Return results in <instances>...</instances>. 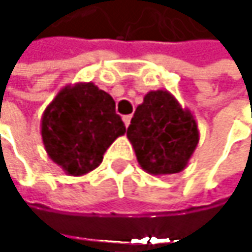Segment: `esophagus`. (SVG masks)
I'll return each instance as SVG.
<instances>
[{"instance_id": "34e87169", "label": "esophagus", "mask_w": 252, "mask_h": 252, "mask_svg": "<svg viewBox=\"0 0 252 252\" xmlns=\"http://www.w3.org/2000/svg\"><path fill=\"white\" fill-rule=\"evenodd\" d=\"M123 121H124V126H128L131 124V115H126V117H123Z\"/></svg>"}]
</instances>
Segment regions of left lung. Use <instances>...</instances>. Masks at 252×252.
<instances>
[{
	"instance_id": "1",
	"label": "left lung",
	"mask_w": 252,
	"mask_h": 252,
	"mask_svg": "<svg viewBox=\"0 0 252 252\" xmlns=\"http://www.w3.org/2000/svg\"><path fill=\"white\" fill-rule=\"evenodd\" d=\"M126 137L138 165L152 175L185 169L200 140L197 121L168 90L149 92L131 118Z\"/></svg>"
}]
</instances>
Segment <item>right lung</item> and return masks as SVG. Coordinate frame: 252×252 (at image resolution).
Listing matches in <instances>:
<instances>
[{
    "instance_id": "obj_1",
    "label": "right lung",
    "mask_w": 252,
    "mask_h": 252,
    "mask_svg": "<svg viewBox=\"0 0 252 252\" xmlns=\"http://www.w3.org/2000/svg\"><path fill=\"white\" fill-rule=\"evenodd\" d=\"M40 134L52 162L67 175L81 176L102 163L126 126L111 94L93 83H76L63 87L46 106Z\"/></svg>"
}]
</instances>
